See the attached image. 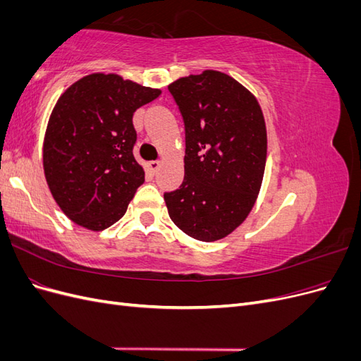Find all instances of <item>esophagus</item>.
<instances>
[{"label":"esophagus","mask_w":361,"mask_h":361,"mask_svg":"<svg viewBox=\"0 0 361 361\" xmlns=\"http://www.w3.org/2000/svg\"><path fill=\"white\" fill-rule=\"evenodd\" d=\"M159 166H161L159 161H150V162H149V169L152 170V173H157L158 169H159Z\"/></svg>","instance_id":"esophagus-1"}]
</instances>
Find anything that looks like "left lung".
Instances as JSON below:
<instances>
[{"mask_svg":"<svg viewBox=\"0 0 361 361\" xmlns=\"http://www.w3.org/2000/svg\"><path fill=\"white\" fill-rule=\"evenodd\" d=\"M185 125V176L164 192L171 221L199 241L232 233L255 206L267 162V126L256 97L218 71L169 85Z\"/></svg>","mask_w":361,"mask_h":361,"instance_id":"obj_1","label":"left lung"}]
</instances>
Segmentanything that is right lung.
Returning <instances> with one entry per match:
<instances>
[{
	"mask_svg": "<svg viewBox=\"0 0 361 361\" xmlns=\"http://www.w3.org/2000/svg\"><path fill=\"white\" fill-rule=\"evenodd\" d=\"M159 94L114 73H92L60 96L47 128L43 169L54 200L73 223L104 231L125 215L145 182L133 152V116Z\"/></svg>",
	"mask_w": 361,
	"mask_h": 361,
	"instance_id": "obj_1",
	"label": "right lung"
}]
</instances>
